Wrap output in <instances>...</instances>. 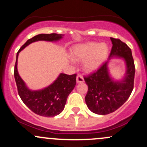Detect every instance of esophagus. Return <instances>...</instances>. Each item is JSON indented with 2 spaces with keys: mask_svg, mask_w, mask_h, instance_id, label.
Listing matches in <instances>:
<instances>
[{
  "mask_svg": "<svg viewBox=\"0 0 147 147\" xmlns=\"http://www.w3.org/2000/svg\"><path fill=\"white\" fill-rule=\"evenodd\" d=\"M84 78H83V77L81 75H78V76H77V82L78 83H82V82H84Z\"/></svg>",
  "mask_w": 147,
  "mask_h": 147,
  "instance_id": "obj_1",
  "label": "esophagus"
}]
</instances>
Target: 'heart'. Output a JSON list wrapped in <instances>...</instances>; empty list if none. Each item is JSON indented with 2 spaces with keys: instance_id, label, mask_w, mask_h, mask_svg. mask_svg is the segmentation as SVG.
<instances>
[{
  "instance_id": "1",
  "label": "heart",
  "mask_w": 147,
  "mask_h": 147,
  "mask_svg": "<svg viewBox=\"0 0 147 147\" xmlns=\"http://www.w3.org/2000/svg\"><path fill=\"white\" fill-rule=\"evenodd\" d=\"M109 48L105 43L87 42L75 46L72 55L78 60H84L83 67L88 72L94 70L107 59Z\"/></svg>"
}]
</instances>
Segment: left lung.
Masks as SVG:
<instances>
[{
	"instance_id": "1",
	"label": "left lung",
	"mask_w": 147,
	"mask_h": 147,
	"mask_svg": "<svg viewBox=\"0 0 147 147\" xmlns=\"http://www.w3.org/2000/svg\"><path fill=\"white\" fill-rule=\"evenodd\" d=\"M110 39L112 47L109 58L113 56L123 57L127 65V73L122 81L115 82L108 73L107 61L95 71L84 77L88 86L86 104L92 112L97 115H108L119 109L134 89L135 66L131 49L119 39Z\"/></svg>"
}]
</instances>
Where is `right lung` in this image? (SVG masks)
<instances>
[{
  "label": "right lung",
  "mask_w": 147,
  "mask_h": 147,
  "mask_svg": "<svg viewBox=\"0 0 147 147\" xmlns=\"http://www.w3.org/2000/svg\"><path fill=\"white\" fill-rule=\"evenodd\" d=\"M62 34L50 33L39 34L28 40L16 55V62L14 68V77L18 92L23 103L31 111L40 116L55 117L59 115L64 109L67 99L76 84V74L66 75L61 73L57 79L50 86L38 91H31L25 84L19 76L17 69L18 56L19 53L29 44L38 40L56 41L61 39Z\"/></svg>",
  "instance_id": "1"
}]
</instances>
